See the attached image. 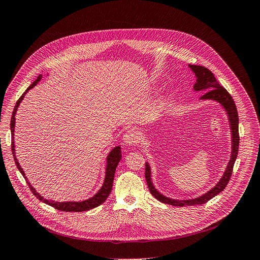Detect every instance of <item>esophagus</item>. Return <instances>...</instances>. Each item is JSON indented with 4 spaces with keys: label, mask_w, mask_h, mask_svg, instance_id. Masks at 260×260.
<instances>
[{
    "label": "esophagus",
    "mask_w": 260,
    "mask_h": 260,
    "mask_svg": "<svg viewBox=\"0 0 260 260\" xmlns=\"http://www.w3.org/2000/svg\"><path fill=\"white\" fill-rule=\"evenodd\" d=\"M140 141V134L135 129L126 131V133L123 135V142L126 146H134L137 145Z\"/></svg>",
    "instance_id": "1"
}]
</instances>
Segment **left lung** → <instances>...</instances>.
I'll return each instance as SVG.
<instances>
[{"label": "left lung", "mask_w": 260, "mask_h": 260, "mask_svg": "<svg viewBox=\"0 0 260 260\" xmlns=\"http://www.w3.org/2000/svg\"><path fill=\"white\" fill-rule=\"evenodd\" d=\"M188 67L195 74L196 82L193 86L194 92L205 93L201 96V101H213L218 103L224 108L229 122V128L232 133V153H230V159L226 166V169L222 178L219 179L217 183L205 194L200 195L195 198L188 199H175L165 196L161 194L158 189L154 186L152 182V174L151 166L149 162H146V180L149 186L151 194L154 196L160 203L168 204L175 207H183V206H193V205H203L207 201L212 199L214 196L219 194L220 191L224 190L226 185L228 184L229 179L233 174V168L237 159L238 150H239V117L236 104L230 94L224 89L219 82L216 80L213 73L206 69L205 66L201 65H191L188 64Z\"/></svg>", "instance_id": "8db88e82"}]
</instances>
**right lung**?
Here are the masks:
<instances>
[{
    "instance_id": "obj_1",
    "label": "right lung",
    "mask_w": 260,
    "mask_h": 260,
    "mask_svg": "<svg viewBox=\"0 0 260 260\" xmlns=\"http://www.w3.org/2000/svg\"><path fill=\"white\" fill-rule=\"evenodd\" d=\"M43 78V75H38V77L36 78V80L28 86V88L25 90V92L21 95V98L18 100L13 114H12V120H11V132H12V151H13V155H14V159L15 162L17 165V168L19 169V171L21 172V175L24 177L26 183L28 185V187L31 188L32 193L36 196L37 199H40L43 203L49 205L53 208H55L56 210H60V211H65V212H82V211H88L91 209H94L96 207L101 206L103 203H105V200L107 199V197L109 196L110 191L112 189V183H113V179H114V172L115 169H117V166L119 164V161L121 160L122 154H121V147H114L110 152L109 154L106 157V168H105V179H104V183L102 185V187L99 189L98 193L95 195H93L92 197L82 200V201H54V200H50V199H46L44 198L42 195H40V193H37L36 189L32 186V184L30 183V181L27 180V178L25 177V174L23 169L21 168L20 164H19V161L16 157V152H15V124H16V118L15 115L17 113L18 107L20 106V103L23 101L25 94L30 91L31 89H33L34 86L40 82Z\"/></svg>"
}]
</instances>
